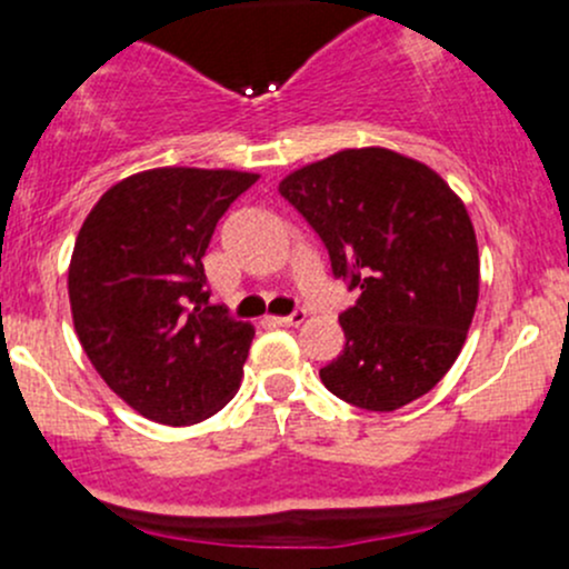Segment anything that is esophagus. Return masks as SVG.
Returning a JSON list of instances; mask_svg holds the SVG:
<instances>
[{
	"instance_id": "obj_1",
	"label": "esophagus",
	"mask_w": 569,
	"mask_h": 569,
	"mask_svg": "<svg viewBox=\"0 0 569 569\" xmlns=\"http://www.w3.org/2000/svg\"><path fill=\"white\" fill-rule=\"evenodd\" d=\"M306 319H308L306 311H295V313H289V317H269V321L278 327H300Z\"/></svg>"
}]
</instances>
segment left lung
<instances>
[{
    "label": "left lung",
    "instance_id": "left-lung-1",
    "mask_svg": "<svg viewBox=\"0 0 569 569\" xmlns=\"http://www.w3.org/2000/svg\"><path fill=\"white\" fill-rule=\"evenodd\" d=\"M280 194L360 289L338 321L347 343L319 371L338 399L391 412L432 391L460 358L479 302V244L462 198L391 148H343L302 164Z\"/></svg>",
    "mask_w": 569,
    "mask_h": 569
}]
</instances>
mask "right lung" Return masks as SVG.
<instances>
[{
    "label": "right lung",
    "mask_w": 569,
    "mask_h": 569,
    "mask_svg": "<svg viewBox=\"0 0 569 569\" xmlns=\"http://www.w3.org/2000/svg\"><path fill=\"white\" fill-rule=\"evenodd\" d=\"M258 173L151 168L112 183L68 263L73 330L93 369L148 421L187 427L233 399L256 327L206 306V248Z\"/></svg>",
    "instance_id": "right-lung-1"
}]
</instances>
